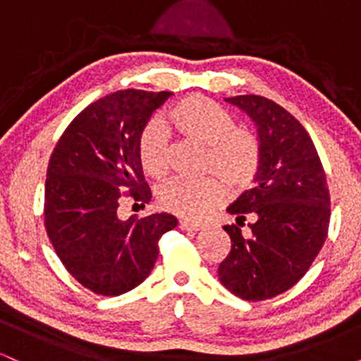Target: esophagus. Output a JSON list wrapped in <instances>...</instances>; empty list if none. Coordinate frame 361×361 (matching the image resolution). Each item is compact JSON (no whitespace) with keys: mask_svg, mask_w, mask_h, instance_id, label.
Masks as SVG:
<instances>
[{"mask_svg":"<svg viewBox=\"0 0 361 361\" xmlns=\"http://www.w3.org/2000/svg\"><path fill=\"white\" fill-rule=\"evenodd\" d=\"M180 227L183 231H190V233H198V231L204 229V224L193 221H180Z\"/></svg>","mask_w":361,"mask_h":361,"instance_id":"1","label":"esophagus"}]
</instances>
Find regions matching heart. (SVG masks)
I'll use <instances>...</instances> for the list:
<instances>
[{"instance_id":"heart-1","label":"heart","mask_w":361,"mask_h":361,"mask_svg":"<svg viewBox=\"0 0 361 361\" xmlns=\"http://www.w3.org/2000/svg\"><path fill=\"white\" fill-rule=\"evenodd\" d=\"M169 123L185 139L207 147L205 173L234 190L247 188L261 168V142L255 132L235 126L231 111L204 97H188L173 106ZM140 166L149 176L163 178L169 169V140L163 122L151 120L137 137ZM227 188L215 178L190 181L175 178L157 188V204L186 219H202L222 205Z\"/></svg>"}]
</instances>
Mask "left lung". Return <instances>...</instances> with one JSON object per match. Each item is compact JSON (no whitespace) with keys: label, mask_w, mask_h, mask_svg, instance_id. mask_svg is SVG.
Here are the masks:
<instances>
[{"label":"left lung","mask_w":361,"mask_h":361,"mask_svg":"<svg viewBox=\"0 0 361 361\" xmlns=\"http://www.w3.org/2000/svg\"><path fill=\"white\" fill-rule=\"evenodd\" d=\"M258 127L261 168L227 212L224 226L231 251L219 264V280L234 295L259 302L292 288L316 259L329 229L331 200L326 173L304 126L283 106L258 94L226 98ZM246 216L252 233L243 236Z\"/></svg>","instance_id":"obj_1"}]
</instances>
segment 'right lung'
I'll use <instances>...</instances> for the list:
<instances>
[{
	"instance_id": "obj_1",
	"label": "right lung",
	"mask_w": 361,
	"mask_h": 361,
	"mask_svg": "<svg viewBox=\"0 0 361 361\" xmlns=\"http://www.w3.org/2000/svg\"><path fill=\"white\" fill-rule=\"evenodd\" d=\"M171 91L120 90L74 117L54 147L45 180L44 222L73 279L97 295L117 297L147 279L161 235L176 217H118L122 198L149 204L137 156L139 132Z\"/></svg>"
}]
</instances>
